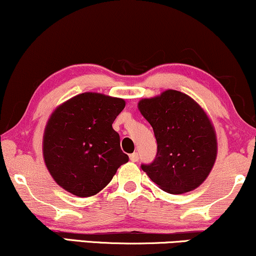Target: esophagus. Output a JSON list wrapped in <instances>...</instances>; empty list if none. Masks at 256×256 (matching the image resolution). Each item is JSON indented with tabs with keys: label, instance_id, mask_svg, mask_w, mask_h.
Wrapping results in <instances>:
<instances>
[{
	"label": "esophagus",
	"instance_id": "34e87169",
	"mask_svg": "<svg viewBox=\"0 0 256 256\" xmlns=\"http://www.w3.org/2000/svg\"><path fill=\"white\" fill-rule=\"evenodd\" d=\"M129 159H130V162H136L138 160V153H133V154H130V156H129Z\"/></svg>",
	"mask_w": 256,
	"mask_h": 256
}]
</instances>
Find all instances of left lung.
<instances>
[{"mask_svg": "<svg viewBox=\"0 0 256 256\" xmlns=\"http://www.w3.org/2000/svg\"><path fill=\"white\" fill-rule=\"evenodd\" d=\"M138 108L152 126L158 144L156 159L141 165L142 171L168 194L197 188L210 174L217 156L216 132L204 109L176 90L142 98Z\"/></svg>", "mask_w": 256, "mask_h": 256, "instance_id": "left-lung-1", "label": "left lung"}]
</instances>
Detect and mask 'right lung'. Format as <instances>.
<instances>
[{"instance_id":"obj_1","label":"right lung","mask_w":256,"mask_h":256,"mask_svg":"<svg viewBox=\"0 0 256 256\" xmlns=\"http://www.w3.org/2000/svg\"><path fill=\"white\" fill-rule=\"evenodd\" d=\"M124 100L84 92L56 106L42 138L45 165L54 182L77 197H91L128 162L112 129Z\"/></svg>"}]
</instances>
